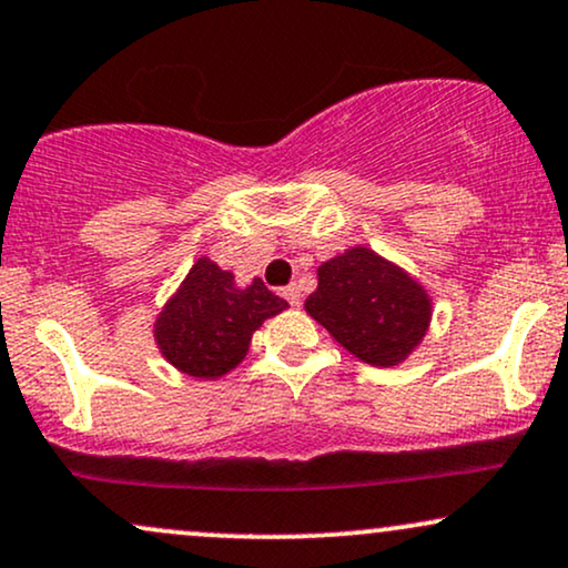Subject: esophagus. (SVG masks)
<instances>
[{
	"label": "esophagus",
	"mask_w": 568,
	"mask_h": 568,
	"mask_svg": "<svg viewBox=\"0 0 568 568\" xmlns=\"http://www.w3.org/2000/svg\"><path fill=\"white\" fill-rule=\"evenodd\" d=\"M283 296L291 306H302V291H298L296 283L288 285V288H283Z\"/></svg>",
	"instance_id": "1"
}]
</instances>
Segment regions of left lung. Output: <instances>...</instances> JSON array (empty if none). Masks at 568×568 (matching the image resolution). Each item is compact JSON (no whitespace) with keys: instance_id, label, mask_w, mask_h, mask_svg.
<instances>
[{"instance_id":"left-lung-1","label":"left lung","mask_w":568,"mask_h":568,"mask_svg":"<svg viewBox=\"0 0 568 568\" xmlns=\"http://www.w3.org/2000/svg\"><path fill=\"white\" fill-rule=\"evenodd\" d=\"M304 310L354 357L394 367L420 346L432 325V296L409 272L367 245H352L317 270Z\"/></svg>"}]
</instances>
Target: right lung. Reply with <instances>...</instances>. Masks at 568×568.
Wrapping results in <instances>:
<instances>
[{
	"mask_svg": "<svg viewBox=\"0 0 568 568\" xmlns=\"http://www.w3.org/2000/svg\"><path fill=\"white\" fill-rule=\"evenodd\" d=\"M283 310H288V302L275 296L258 277L241 288L232 272L201 256L163 304L153 336L176 371L216 381L241 365L251 336L264 320Z\"/></svg>",
	"mask_w": 568,
	"mask_h": 568,
	"instance_id": "right-lung-1",
	"label": "right lung"
}]
</instances>
